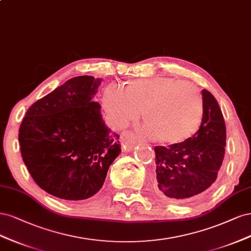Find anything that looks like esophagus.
I'll return each instance as SVG.
<instances>
[{"label": "esophagus", "instance_id": "esophagus-1", "mask_svg": "<svg viewBox=\"0 0 251 251\" xmlns=\"http://www.w3.org/2000/svg\"><path fill=\"white\" fill-rule=\"evenodd\" d=\"M140 141L136 139V136L131 131H123L121 134V143H122V146L125 151H130L133 149L135 145Z\"/></svg>", "mask_w": 251, "mask_h": 251}]
</instances>
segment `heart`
Instances as JSON below:
<instances>
[{
	"mask_svg": "<svg viewBox=\"0 0 251 251\" xmlns=\"http://www.w3.org/2000/svg\"><path fill=\"white\" fill-rule=\"evenodd\" d=\"M108 115L120 125L143 112L147 132L159 143L178 145L197 132L203 117V99L191 82L170 77L132 80L123 92L108 87L103 96Z\"/></svg>",
	"mask_w": 251,
	"mask_h": 251,
	"instance_id": "heart-1",
	"label": "heart"
}]
</instances>
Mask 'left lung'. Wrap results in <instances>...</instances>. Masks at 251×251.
<instances>
[{"instance_id": "obj_1", "label": "left lung", "mask_w": 251, "mask_h": 251, "mask_svg": "<svg viewBox=\"0 0 251 251\" xmlns=\"http://www.w3.org/2000/svg\"><path fill=\"white\" fill-rule=\"evenodd\" d=\"M203 117L199 130L187 142L156 146V185L161 196L185 202L215 182L223 163L226 128L215 97L202 90Z\"/></svg>"}]
</instances>
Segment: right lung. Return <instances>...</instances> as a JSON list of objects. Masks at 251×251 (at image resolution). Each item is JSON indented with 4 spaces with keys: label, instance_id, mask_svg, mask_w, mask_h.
<instances>
[{
    "label": "right lung",
    "instance_id": "1",
    "mask_svg": "<svg viewBox=\"0 0 251 251\" xmlns=\"http://www.w3.org/2000/svg\"><path fill=\"white\" fill-rule=\"evenodd\" d=\"M102 82L74 77L29 107L19 131L24 163L32 178L66 200L94 196L121 152L118 134L102 119L95 96Z\"/></svg>",
    "mask_w": 251,
    "mask_h": 251
}]
</instances>
